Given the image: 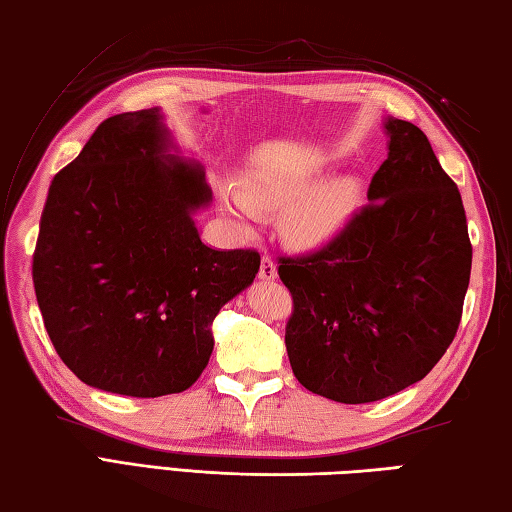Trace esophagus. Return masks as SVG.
<instances>
[{
    "mask_svg": "<svg viewBox=\"0 0 512 512\" xmlns=\"http://www.w3.org/2000/svg\"><path fill=\"white\" fill-rule=\"evenodd\" d=\"M259 279H262V281L277 279V266L270 257H264L262 264H259Z\"/></svg>",
    "mask_w": 512,
    "mask_h": 512,
    "instance_id": "obj_1",
    "label": "esophagus"
}]
</instances>
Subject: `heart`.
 <instances>
[{"mask_svg": "<svg viewBox=\"0 0 512 512\" xmlns=\"http://www.w3.org/2000/svg\"><path fill=\"white\" fill-rule=\"evenodd\" d=\"M325 176L319 158L288 162L275 169L248 173L244 191L220 187V202L228 220L248 233L259 217V209H279L288 201L281 217L288 242L301 250H317L339 239L361 213L367 187L358 173Z\"/></svg>", "mask_w": 512, "mask_h": 512, "instance_id": "b5f03b06", "label": "heart"}]
</instances>
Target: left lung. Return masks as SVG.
<instances>
[{
  "mask_svg": "<svg viewBox=\"0 0 512 512\" xmlns=\"http://www.w3.org/2000/svg\"><path fill=\"white\" fill-rule=\"evenodd\" d=\"M369 204L334 242L281 259L295 299L286 350L299 383L343 405L427 376L458 332L473 250L460 191L420 129L387 116Z\"/></svg>",
  "mask_w": 512,
  "mask_h": 512,
  "instance_id": "1",
  "label": "left lung"
}]
</instances>
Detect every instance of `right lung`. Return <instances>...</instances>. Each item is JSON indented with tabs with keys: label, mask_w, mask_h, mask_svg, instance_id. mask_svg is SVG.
Segmentation results:
<instances>
[{
	"label": "right lung",
	"mask_w": 512,
	"mask_h": 512,
	"mask_svg": "<svg viewBox=\"0 0 512 512\" xmlns=\"http://www.w3.org/2000/svg\"><path fill=\"white\" fill-rule=\"evenodd\" d=\"M213 191L160 107L107 118L54 176L32 259L54 350L85 385L156 398L189 389L217 312L259 270L255 250L200 239Z\"/></svg>",
	"instance_id": "right-lung-1"
}]
</instances>
